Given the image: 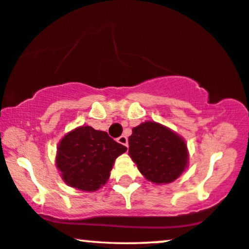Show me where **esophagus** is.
Masks as SVG:
<instances>
[{"label":"esophagus","instance_id":"34e87169","mask_svg":"<svg viewBox=\"0 0 249 249\" xmlns=\"http://www.w3.org/2000/svg\"><path fill=\"white\" fill-rule=\"evenodd\" d=\"M118 142H120V144L127 146V147H128V138H127V136H120V137L118 138Z\"/></svg>","mask_w":249,"mask_h":249}]
</instances>
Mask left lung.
Here are the masks:
<instances>
[{"label": "left lung", "instance_id": "obj_1", "mask_svg": "<svg viewBox=\"0 0 249 249\" xmlns=\"http://www.w3.org/2000/svg\"><path fill=\"white\" fill-rule=\"evenodd\" d=\"M129 155L142 175L154 183L172 182L188 163L185 141L169 128L152 121L132 129Z\"/></svg>", "mask_w": 249, "mask_h": 249}]
</instances>
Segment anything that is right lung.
Returning <instances> with one entry per match:
<instances>
[{
  "mask_svg": "<svg viewBox=\"0 0 249 249\" xmlns=\"http://www.w3.org/2000/svg\"><path fill=\"white\" fill-rule=\"evenodd\" d=\"M127 147L113 141L107 132L83 125L60 142L56 166L70 187L94 192L107 181L115 159Z\"/></svg>",
  "mask_w": 249,
  "mask_h": 249,
  "instance_id": "obj_1",
  "label": "right lung"
}]
</instances>
